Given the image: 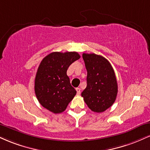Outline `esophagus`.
Masks as SVG:
<instances>
[{
    "mask_svg": "<svg viewBox=\"0 0 150 150\" xmlns=\"http://www.w3.org/2000/svg\"><path fill=\"white\" fill-rule=\"evenodd\" d=\"M76 91H77V94H80V88H76Z\"/></svg>",
    "mask_w": 150,
    "mask_h": 150,
    "instance_id": "esophagus-1",
    "label": "esophagus"
}]
</instances>
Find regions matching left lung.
<instances>
[{
  "instance_id": "8db88e82",
  "label": "left lung",
  "mask_w": 150,
  "mask_h": 150,
  "mask_svg": "<svg viewBox=\"0 0 150 150\" xmlns=\"http://www.w3.org/2000/svg\"><path fill=\"white\" fill-rule=\"evenodd\" d=\"M87 71V87L82 97L94 112L101 113L114 103L118 94V85L111 63L95 53L82 54Z\"/></svg>"
}]
</instances>
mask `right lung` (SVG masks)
<instances>
[{
  "instance_id": "obj_1",
  "label": "right lung",
  "mask_w": 150,
  "mask_h": 150,
  "mask_svg": "<svg viewBox=\"0 0 150 150\" xmlns=\"http://www.w3.org/2000/svg\"><path fill=\"white\" fill-rule=\"evenodd\" d=\"M80 58L77 52H53L43 58L34 81L35 94L43 107L54 113L66 109L77 93L67 70Z\"/></svg>"
}]
</instances>
